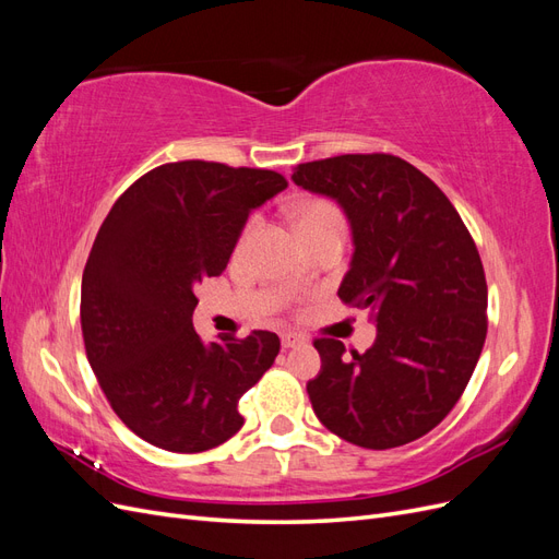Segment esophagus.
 <instances>
[{"label": "esophagus", "instance_id": "1", "mask_svg": "<svg viewBox=\"0 0 559 559\" xmlns=\"http://www.w3.org/2000/svg\"><path fill=\"white\" fill-rule=\"evenodd\" d=\"M302 343H306V337L298 335V333H282V347H284V349L300 347Z\"/></svg>", "mask_w": 559, "mask_h": 559}]
</instances>
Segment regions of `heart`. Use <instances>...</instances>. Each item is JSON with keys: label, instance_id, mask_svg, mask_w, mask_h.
<instances>
[{"label": "heart", "instance_id": "heart-1", "mask_svg": "<svg viewBox=\"0 0 559 559\" xmlns=\"http://www.w3.org/2000/svg\"><path fill=\"white\" fill-rule=\"evenodd\" d=\"M292 218H294V226L298 230V238L300 235H308V233H314L321 228H343L345 230V218H343L341 210L331 205V202H326V200L300 202L298 207H294ZM257 226H259V218H251L242 233V240H247L249 235L257 230Z\"/></svg>", "mask_w": 559, "mask_h": 559}]
</instances>
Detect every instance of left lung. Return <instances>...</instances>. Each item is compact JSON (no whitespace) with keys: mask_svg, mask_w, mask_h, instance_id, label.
<instances>
[{"mask_svg":"<svg viewBox=\"0 0 559 559\" xmlns=\"http://www.w3.org/2000/svg\"><path fill=\"white\" fill-rule=\"evenodd\" d=\"M294 183L335 200L354 253L337 296L376 321V343L345 354L317 337L312 411L335 436L368 450L429 433L454 408L487 335V282L462 216L415 165L389 154L300 163Z\"/></svg>","mask_w":559,"mask_h":559,"instance_id":"8db88e82","label":"left lung"}]
</instances>
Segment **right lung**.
Here are the masks:
<instances>
[{
	"instance_id": "obj_1",
	"label": "right lung",
	"mask_w": 559,
	"mask_h": 559,
	"mask_svg": "<svg viewBox=\"0 0 559 559\" xmlns=\"http://www.w3.org/2000/svg\"><path fill=\"white\" fill-rule=\"evenodd\" d=\"M286 189L273 170L181 160L146 173L114 202L81 280L88 364L114 413L170 452L226 443L238 401L273 366L280 337L205 343L195 284L226 270L251 210Z\"/></svg>"
}]
</instances>
